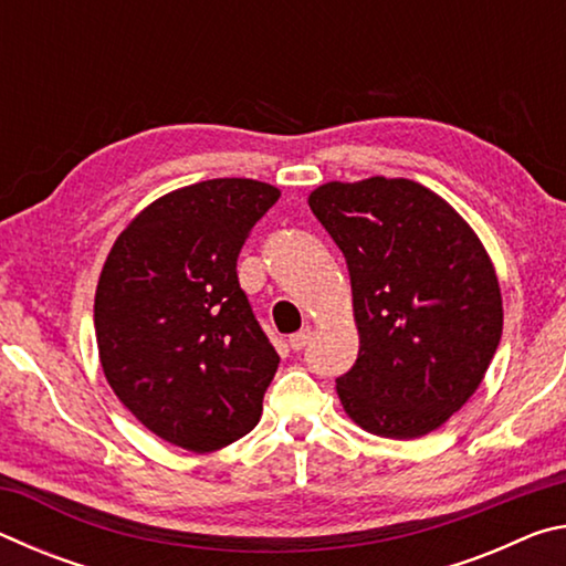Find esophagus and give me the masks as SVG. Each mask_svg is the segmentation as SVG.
<instances>
[{
	"instance_id": "1",
	"label": "esophagus",
	"mask_w": 566,
	"mask_h": 566,
	"mask_svg": "<svg viewBox=\"0 0 566 566\" xmlns=\"http://www.w3.org/2000/svg\"><path fill=\"white\" fill-rule=\"evenodd\" d=\"M312 337H314L312 327H304V329H300L296 334H292V337H290V347H292L294 352H300V349L306 347V344L312 342Z\"/></svg>"
}]
</instances>
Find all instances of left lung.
Returning a JSON list of instances; mask_svg holds the SVG:
<instances>
[{
  "label": "left lung",
  "mask_w": 566,
  "mask_h": 566,
  "mask_svg": "<svg viewBox=\"0 0 566 566\" xmlns=\"http://www.w3.org/2000/svg\"><path fill=\"white\" fill-rule=\"evenodd\" d=\"M310 207L347 260L359 357L337 379L371 434L434 432L482 385L502 339V294L462 217L411 179L327 181Z\"/></svg>",
  "instance_id": "8db88e82"
}]
</instances>
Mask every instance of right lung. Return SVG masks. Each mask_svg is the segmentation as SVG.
Wrapping results in <instances>:
<instances>
[{"label":"right lung","instance_id":"1","mask_svg":"<svg viewBox=\"0 0 566 566\" xmlns=\"http://www.w3.org/2000/svg\"><path fill=\"white\" fill-rule=\"evenodd\" d=\"M280 189L207 179L169 191L117 237L94 296L109 387L149 432L214 452L256 427L280 354L237 276V256Z\"/></svg>","mask_w":566,"mask_h":566}]
</instances>
